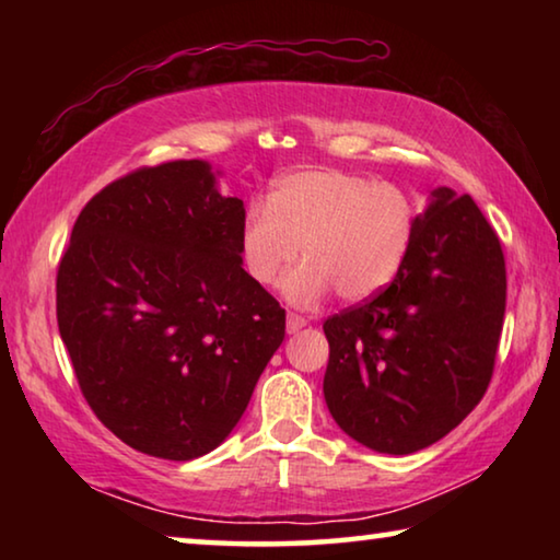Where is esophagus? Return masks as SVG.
<instances>
[{
	"instance_id": "esophagus-1",
	"label": "esophagus",
	"mask_w": 560,
	"mask_h": 560,
	"mask_svg": "<svg viewBox=\"0 0 560 560\" xmlns=\"http://www.w3.org/2000/svg\"><path fill=\"white\" fill-rule=\"evenodd\" d=\"M303 326H306V318H301L296 314H289L287 316V330H289V334H299Z\"/></svg>"
}]
</instances>
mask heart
Segmentation results:
<instances>
[{
  "instance_id": "obj_1",
  "label": "heart",
  "mask_w": 560,
  "mask_h": 560,
  "mask_svg": "<svg viewBox=\"0 0 560 560\" xmlns=\"http://www.w3.org/2000/svg\"><path fill=\"white\" fill-rule=\"evenodd\" d=\"M420 205L410 189L334 167L279 177L269 205L252 202L240 224V259L254 283L281 281L291 306L314 308L338 291L350 303L390 287L412 249Z\"/></svg>"
}]
</instances>
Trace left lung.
<instances>
[{"mask_svg":"<svg viewBox=\"0 0 560 560\" xmlns=\"http://www.w3.org/2000/svg\"><path fill=\"white\" fill-rule=\"evenodd\" d=\"M504 311L499 236L469 195L432 189L390 287L324 324L328 412L373 452L430 447L485 397Z\"/></svg>","mask_w":560,"mask_h":560,"instance_id":"obj_1","label":"left lung"}]
</instances>
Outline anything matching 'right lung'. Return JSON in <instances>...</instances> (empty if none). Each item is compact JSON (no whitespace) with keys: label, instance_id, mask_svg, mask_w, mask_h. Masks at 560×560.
Instances as JSON below:
<instances>
[{"label":"right lung","instance_id":"obj_1","mask_svg":"<svg viewBox=\"0 0 560 560\" xmlns=\"http://www.w3.org/2000/svg\"><path fill=\"white\" fill-rule=\"evenodd\" d=\"M175 160L103 187L73 224L56 318L81 393L132 450L187 462L230 438L287 334L242 269L244 202Z\"/></svg>","mask_w":560,"mask_h":560}]
</instances>
